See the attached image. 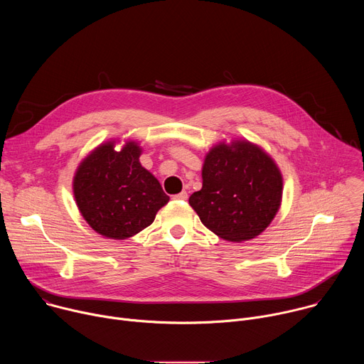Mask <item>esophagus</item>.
Masks as SVG:
<instances>
[{"instance_id": "esophagus-1", "label": "esophagus", "mask_w": 364, "mask_h": 364, "mask_svg": "<svg viewBox=\"0 0 364 364\" xmlns=\"http://www.w3.org/2000/svg\"><path fill=\"white\" fill-rule=\"evenodd\" d=\"M187 191H181V193H178V194H176L174 196V200H187Z\"/></svg>"}]
</instances>
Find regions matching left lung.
<instances>
[{"label":"left lung","mask_w":364,"mask_h":364,"mask_svg":"<svg viewBox=\"0 0 364 364\" xmlns=\"http://www.w3.org/2000/svg\"><path fill=\"white\" fill-rule=\"evenodd\" d=\"M201 178V190L188 203L201 223L225 240L256 237L279 210L282 174L271 155L247 139L212 146Z\"/></svg>","instance_id":"left-lung-1"}]
</instances>
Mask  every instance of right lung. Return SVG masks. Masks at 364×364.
I'll return each mask as SVG.
<instances>
[{
    "label": "right lung",
    "instance_id": "1",
    "mask_svg": "<svg viewBox=\"0 0 364 364\" xmlns=\"http://www.w3.org/2000/svg\"><path fill=\"white\" fill-rule=\"evenodd\" d=\"M96 146L79 164L73 177L77 209L99 235L124 240L148 228L170 197L160 181L139 163L142 148L127 141Z\"/></svg>",
    "mask_w": 364,
    "mask_h": 364
}]
</instances>
